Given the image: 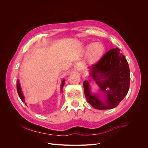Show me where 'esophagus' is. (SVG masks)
<instances>
[{
	"label": "esophagus",
	"mask_w": 148,
	"mask_h": 148,
	"mask_svg": "<svg viewBox=\"0 0 148 148\" xmlns=\"http://www.w3.org/2000/svg\"><path fill=\"white\" fill-rule=\"evenodd\" d=\"M82 68V64H80L79 62V63L76 64V65H75V70H77V71H78L81 70Z\"/></svg>",
	"instance_id": "obj_1"
}]
</instances>
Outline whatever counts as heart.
<instances>
[{"instance_id":"obj_1","label":"heart","mask_w":148,"mask_h":148,"mask_svg":"<svg viewBox=\"0 0 148 148\" xmlns=\"http://www.w3.org/2000/svg\"><path fill=\"white\" fill-rule=\"evenodd\" d=\"M88 52V62L89 64H95L100 60L105 51L104 46L101 42L91 43L86 47Z\"/></svg>"}]
</instances>
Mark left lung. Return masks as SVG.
Here are the masks:
<instances>
[{"mask_svg":"<svg viewBox=\"0 0 148 148\" xmlns=\"http://www.w3.org/2000/svg\"><path fill=\"white\" fill-rule=\"evenodd\" d=\"M88 81L83 82L84 95L89 104L99 110L112 109L117 107L127 95L130 87V69L124 55L119 48L107 52L97 64L88 68ZM93 81L103 95L92 93L89 83Z\"/></svg>","mask_w":148,"mask_h":148,"instance_id":"obj_1","label":"left lung"}]
</instances>
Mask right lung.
<instances>
[{"label": "right lung", "instance_id": "obj_1", "mask_svg": "<svg viewBox=\"0 0 148 148\" xmlns=\"http://www.w3.org/2000/svg\"><path fill=\"white\" fill-rule=\"evenodd\" d=\"M64 84H65V80L63 79V80H62V82L61 87H60L61 92L62 91V89H63ZM16 89H17L18 94V95H19V96H20V97L21 100L22 101V102H25V97H24V96H23V91H22V90H21V86H20V82H19V79H17V80H16Z\"/></svg>", "mask_w": 148, "mask_h": 148}]
</instances>
